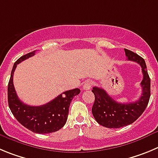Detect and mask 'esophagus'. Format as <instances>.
Masks as SVG:
<instances>
[{"label":"esophagus","mask_w":158,"mask_h":158,"mask_svg":"<svg viewBox=\"0 0 158 158\" xmlns=\"http://www.w3.org/2000/svg\"><path fill=\"white\" fill-rule=\"evenodd\" d=\"M92 86H93V82H92L91 80H86V82H84V84H83V86H82V89H84V90H88V89H91Z\"/></svg>","instance_id":"esophagus-1"}]
</instances>
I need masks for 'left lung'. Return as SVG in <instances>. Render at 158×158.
<instances>
[{
	"instance_id": "obj_1",
	"label": "left lung",
	"mask_w": 158,
	"mask_h": 158,
	"mask_svg": "<svg viewBox=\"0 0 158 158\" xmlns=\"http://www.w3.org/2000/svg\"><path fill=\"white\" fill-rule=\"evenodd\" d=\"M128 60L136 62L142 68L143 79L142 96L138 101L131 103H120L113 100L104 89L94 86L92 92L95 96L92 113L96 121L109 128H120L131 124L143 114L150 97V79L143 57L132 51L124 49Z\"/></svg>"
}]
</instances>
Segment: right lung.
<instances>
[{
  "label": "right lung",
  "mask_w": 158,
  "mask_h": 158,
  "mask_svg": "<svg viewBox=\"0 0 158 158\" xmlns=\"http://www.w3.org/2000/svg\"><path fill=\"white\" fill-rule=\"evenodd\" d=\"M35 54V51L21 56L14 64L8 85V102L10 110L23 126L38 134L57 131L64 126L69 116V106L80 89H70L58 95L51 102L40 106H31L19 100L13 85V75L18 64Z\"/></svg>",
  "instance_id": "obj_1"
}]
</instances>
